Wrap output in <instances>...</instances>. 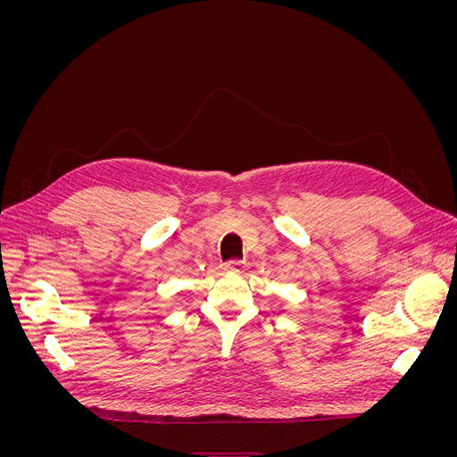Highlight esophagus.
I'll use <instances>...</instances> for the list:
<instances>
[{
	"mask_svg": "<svg viewBox=\"0 0 457 457\" xmlns=\"http://www.w3.org/2000/svg\"><path fill=\"white\" fill-rule=\"evenodd\" d=\"M225 269L232 270V272H245L247 262L245 261H228V262H225Z\"/></svg>",
	"mask_w": 457,
	"mask_h": 457,
	"instance_id": "34e87169",
	"label": "esophagus"
}]
</instances>
